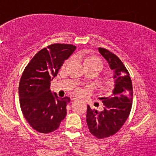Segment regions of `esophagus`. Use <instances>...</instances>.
Here are the masks:
<instances>
[{"label":"esophagus","instance_id":"esophagus-1","mask_svg":"<svg viewBox=\"0 0 156 156\" xmlns=\"http://www.w3.org/2000/svg\"><path fill=\"white\" fill-rule=\"evenodd\" d=\"M72 100L73 101H78V100H79V99H78V98H73Z\"/></svg>","mask_w":156,"mask_h":156}]
</instances>
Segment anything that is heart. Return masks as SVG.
Returning <instances> with one entry per match:
<instances>
[{
	"instance_id": "b5f03b06",
	"label": "heart",
	"mask_w": 156,
	"mask_h": 156,
	"mask_svg": "<svg viewBox=\"0 0 156 156\" xmlns=\"http://www.w3.org/2000/svg\"><path fill=\"white\" fill-rule=\"evenodd\" d=\"M84 64L85 65H88V64H101V65L103 66V62L99 58H97V57L94 56H89L86 58L85 61H84ZM78 92H80L81 91L78 90Z\"/></svg>"
}]
</instances>
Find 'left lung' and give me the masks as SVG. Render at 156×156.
Listing matches in <instances>:
<instances>
[{"label": "left lung", "mask_w": 156, "mask_h": 156, "mask_svg": "<svg viewBox=\"0 0 156 156\" xmlns=\"http://www.w3.org/2000/svg\"><path fill=\"white\" fill-rule=\"evenodd\" d=\"M98 51L113 71L114 89L107 98H101L103 112L87 105V122L90 133L98 139L109 137L122 128L129 116L133 101V87L129 73L115 54L105 48Z\"/></svg>", "instance_id": "1"}]
</instances>
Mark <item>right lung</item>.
Wrapping results in <instances>:
<instances>
[{
  "label": "right lung",
  "instance_id": "obj_1",
  "mask_svg": "<svg viewBox=\"0 0 156 156\" xmlns=\"http://www.w3.org/2000/svg\"><path fill=\"white\" fill-rule=\"evenodd\" d=\"M76 49L73 44H51L39 51L23 71L19 84L20 108L27 122L39 133L54 131L67 115L69 98H58L50 87Z\"/></svg>",
  "mask_w": 156,
  "mask_h": 156
}]
</instances>
